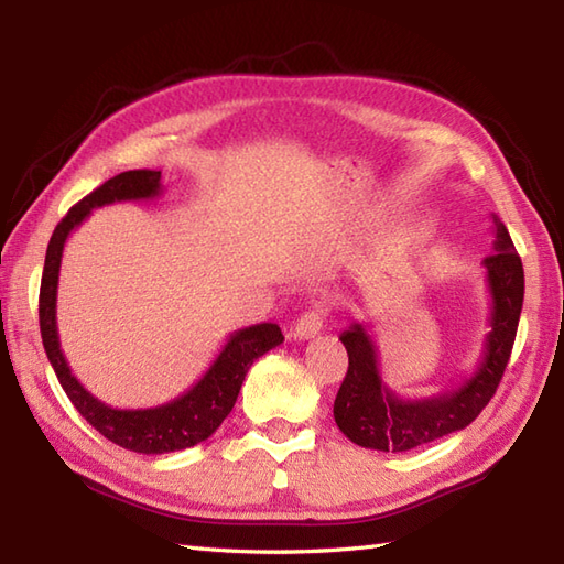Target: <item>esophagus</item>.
Segmentation results:
<instances>
[{
  "label": "esophagus",
  "mask_w": 564,
  "mask_h": 564,
  "mask_svg": "<svg viewBox=\"0 0 564 564\" xmlns=\"http://www.w3.org/2000/svg\"><path fill=\"white\" fill-rule=\"evenodd\" d=\"M322 322H325V317H322V310H307L305 315H301V319L295 322L293 327V339L297 341H305V339H315L319 329H322Z\"/></svg>",
  "instance_id": "obj_1"
}]
</instances>
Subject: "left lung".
<instances>
[{"label":"left lung","instance_id":"obj_1","mask_svg":"<svg viewBox=\"0 0 564 564\" xmlns=\"http://www.w3.org/2000/svg\"><path fill=\"white\" fill-rule=\"evenodd\" d=\"M495 245L482 267L489 291V332L482 356L470 373L431 398L404 400L380 376L378 346L366 322H351L341 334L349 370L334 400V422L356 446L402 453L460 431L495 398L517 339L523 307V263L509 230L497 215Z\"/></svg>","mask_w":564,"mask_h":564}]
</instances>
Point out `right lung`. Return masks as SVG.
Here are the masks:
<instances>
[{
    "mask_svg": "<svg viewBox=\"0 0 564 564\" xmlns=\"http://www.w3.org/2000/svg\"><path fill=\"white\" fill-rule=\"evenodd\" d=\"M160 194L162 172L130 170L109 178L97 191H91L89 196H84L77 206H72L55 227L51 242H47L39 301L41 337L47 361H51L69 402L77 406V412L101 436L113 441L116 446L145 455L184 451L213 436L215 429L232 412L249 366L259 356L283 344L281 327L273 325V322H261V325L237 329L227 337L220 354L215 356V361L200 376V380H196L178 398L158 406H145V410H116V406L94 398L75 378L63 349H59L57 334V281L67 237L89 218L94 208L126 200H152Z\"/></svg>",
    "mask_w": 564,
    "mask_h": 564,
    "instance_id": "obj_1",
    "label": "right lung"
}]
</instances>
